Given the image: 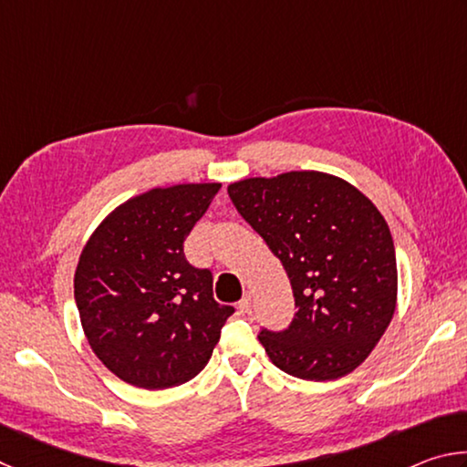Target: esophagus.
<instances>
[{"label": "esophagus", "mask_w": 467, "mask_h": 467, "mask_svg": "<svg viewBox=\"0 0 467 467\" xmlns=\"http://www.w3.org/2000/svg\"><path fill=\"white\" fill-rule=\"evenodd\" d=\"M251 309V295H244L241 300H239V311L241 313H249Z\"/></svg>", "instance_id": "1"}]
</instances>
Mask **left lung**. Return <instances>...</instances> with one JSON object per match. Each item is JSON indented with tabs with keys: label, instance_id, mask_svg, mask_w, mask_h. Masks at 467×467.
I'll list each match as a JSON object with an SVG mask.
<instances>
[{
	"label": "left lung",
	"instance_id": "8db88e82",
	"mask_svg": "<svg viewBox=\"0 0 467 467\" xmlns=\"http://www.w3.org/2000/svg\"><path fill=\"white\" fill-rule=\"evenodd\" d=\"M239 214L286 270L296 315L259 331L275 367L306 381L352 373L385 334L398 303V264L381 212L357 187L321 171L228 185Z\"/></svg>",
	"mask_w": 467,
	"mask_h": 467
}]
</instances>
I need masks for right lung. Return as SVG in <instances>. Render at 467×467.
<instances>
[{"label":"right lung","mask_w":467,"mask_h":467,"mask_svg":"<svg viewBox=\"0 0 467 467\" xmlns=\"http://www.w3.org/2000/svg\"><path fill=\"white\" fill-rule=\"evenodd\" d=\"M220 183L154 187L117 205L78 259L74 295L84 336L110 373L141 389H169L208 365L234 313L212 295V274L183 243Z\"/></svg>","instance_id":"1"}]
</instances>
